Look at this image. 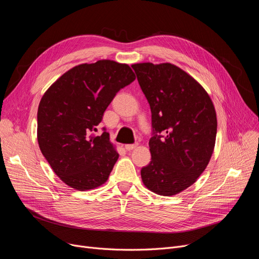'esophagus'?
<instances>
[{
    "mask_svg": "<svg viewBox=\"0 0 259 259\" xmlns=\"http://www.w3.org/2000/svg\"><path fill=\"white\" fill-rule=\"evenodd\" d=\"M138 146H139L138 143H135V144H128V145H125V149H126V150L130 151V150H133V149L137 148Z\"/></svg>",
    "mask_w": 259,
    "mask_h": 259,
    "instance_id": "esophagus-1",
    "label": "esophagus"
}]
</instances>
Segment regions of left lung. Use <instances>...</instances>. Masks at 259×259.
<instances>
[{
  "label": "left lung",
  "instance_id": "obj_1",
  "mask_svg": "<svg viewBox=\"0 0 259 259\" xmlns=\"http://www.w3.org/2000/svg\"><path fill=\"white\" fill-rule=\"evenodd\" d=\"M132 68L152 113L151 161L142 168V181L158 195L179 194L197 181L212 156L214 105L198 81L178 66L139 63Z\"/></svg>",
  "mask_w": 259,
  "mask_h": 259
}]
</instances>
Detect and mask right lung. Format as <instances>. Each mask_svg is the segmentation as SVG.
<instances>
[{"mask_svg":"<svg viewBox=\"0 0 259 259\" xmlns=\"http://www.w3.org/2000/svg\"><path fill=\"white\" fill-rule=\"evenodd\" d=\"M134 79L129 65L101 60L71 68L44 93L37 109V143L66 185L86 191L107 182L118 153L109 133H92L115 94Z\"/></svg>","mask_w":259,"mask_h":259,"instance_id":"1","label":"right lung"}]
</instances>
